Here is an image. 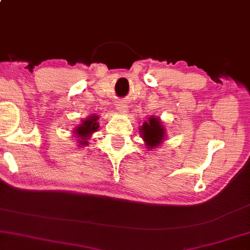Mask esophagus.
<instances>
[{"mask_svg":"<svg viewBox=\"0 0 250 250\" xmlns=\"http://www.w3.org/2000/svg\"><path fill=\"white\" fill-rule=\"evenodd\" d=\"M115 108H116V111H118L119 113H121V114H125V113H128V111H129L128 104L123 101L116 102Z\"/></svg>","mask_w":250,"mask_h":250,"instance_id":"obj_1","label":"esophagus"}]
</instances>
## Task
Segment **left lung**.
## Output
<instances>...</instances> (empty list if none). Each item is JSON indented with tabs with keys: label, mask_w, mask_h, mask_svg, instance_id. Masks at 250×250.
I'll return each mask as SVG.
<instances>
[{
	"label": "left lung",
	"mask_w": 250,
	"mask_h": 250,
	"mask_svg": "<svg viewBox=\"0 0 250 250\" xmlns=\"http://www.w3.org/2000/svg\"><path fill=\"white\" fill-rule=\"evenodd\" d=\"M139 134L148 151L158 147L166 141V127L158 116H149L139 129Z\"/></svg>",
	"instance_id": "1"
}]
</instances>
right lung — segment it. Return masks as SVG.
<instances>
[{
    "label": "right lung",
    "mask_w": 250,
    "mask_h": 250,
    "mask_svg": "<svg viewBox=\"0 0 250 250\" xmlns=\"http://www.w3.org/2000/svg\"><path fill=\"white\" fill-rule=\"evenodd\" d=\"M99 116L97 114H91L89 118L82 120L81 123L76 127L73 132H74L75 137L79 138L76 143H79L78 146H86L89 145V139L91 135L98 130Z\"/></svg>",
    "instance_id": "add662e5"
}]
</instances>
